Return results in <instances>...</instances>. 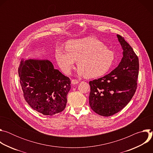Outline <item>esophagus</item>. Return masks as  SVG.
I'll return each instance as SVG.
<instances>
[{
  "instance_id": "34e87169",
  "label": "esophagus",
  "mask_w": 153,
  "mask_h": 153,
  "mask_svg": "<svg viewBox=\"0 0 153 153\" xmlns=\"http://www.w3.org/2000/svg\"><path fill=\"white\" fill-rule=\"evenodd\" d=\"M79 83V80H76V79H72L71 80V83L73 85H75V84H77Z\"/></svg>"
}]
</instances>
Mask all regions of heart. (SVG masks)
Instances as JSON below:
<instances>
[{"instance_id":"obj_1","label":"heart","mask_w":153,"mask_h":153,"mask_svg":"<svg viewBox=\"0 0 153 153\" xmlns=\"http://www.w3.org/2000/svg\"><path fill=\"white\" fill-rule=\"evenodd\" d=\"M65 49V52L56 50V59L66 74L71 73L76 61L79 75L89 78L102 76L110 70L114 60L113 51L94 37L70 40Z\"/></svg>"}]
</instances>
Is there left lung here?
I'll return each instance as SVG.
<instances>
[{"label": "left lung", "mask_w": 153, "mask_h": 153, "mask_svg": "<svg viewBox=\"0 0 153 153\" xmlns=\"http://www.w3.org/2000/svg\"><path fill=\"white\" fill-rule=\"evenodd\" d=\"M117 37L123 50L118 67L103 77L90 81V106L97 114L111 116L129 102L137 86L139 58L124 37Z\"/></svg>", "instance_id": "obj_1"}]
</instances>
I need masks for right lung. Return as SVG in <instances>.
I'll return each instance as SVG.
<instances>
[{"mask_svg":"<svg viewBox=\"0 0 153 153\" xmlns=\"http://www.w3.org/2000/svg\"><path fill=\"white\" fill-rule=\"evenodd\" d=\"M18 73L24 99L33 110L53 116L66 107L70 79L54 69L50 61L22 59Z\"/></svg>","mask_w":153,"mask_h":153,"instance_id":"right-lung-1","label":"right lung"}]
</instances>
